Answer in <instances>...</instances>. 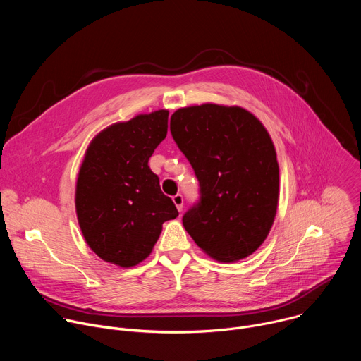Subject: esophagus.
Instances as JSON below:
<instances>
[{"label":"esophagus","mask_w":361,"mask_h":361,"mask_svg":"<svg viewBox=\"0 0 361 361\" xmlns=\"http://www.w3.org/2000/svg\"><path fill=\"white\" fill-rule=\"evenodd\" d=\"M173 201H174V204H176L177 210H178V212H183V205H184V198H183V195H181V194H176V195L173 197Z\"/></svg>","instance_id":"1"}]
</instances>
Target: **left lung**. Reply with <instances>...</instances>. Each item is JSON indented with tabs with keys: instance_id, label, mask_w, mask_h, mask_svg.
Returning <instances> with one entry per match:
<instances>
[{
	"instance_id": "left-lung-1",
	"label": "left lung",
	"mask_w": 361,
	"mask_h": 361,
	"mask_svg": "<svg viewBox=\"0 0 361 361\" xmlns=\"http://www.w3.org/2000/svg\"><path fill=\"white\" fill-rule=\"evenodd\" d=\"M170 131L200 185L184 228L219 262L245 259L277 212L279 163L267 130L241 107L202 104L177 110Z\"/></svg>"
}]
</instances>
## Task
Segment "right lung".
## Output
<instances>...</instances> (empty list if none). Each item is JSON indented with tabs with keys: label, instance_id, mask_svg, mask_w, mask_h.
I'll use <instances>...</instances> for the list:
<instances>
[{
	"label": "right lung",
	"instance_id": "add662e5",
	"mask_svg": "<svg viewBox=\"0 0 361 361\" xmlns=\"http://www.w3.org/2000/svg\"><path fill=\"white\" fill-rule=\"evenodd\" d=\"M167 128V110L137 116L101 131L85 152L77 180V217L87 244L104 262L138 264L157 243L163 223L178 216L148 167Z\"/></svg>",
	"mask_w": 361,
	"mask_h": 361
}]
</instances>
